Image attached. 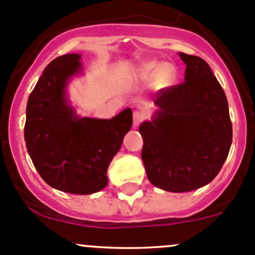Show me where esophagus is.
<instances>
[{
  "label": "esophagus",
  "mask_w": 255,
  "mask_h": 255,
  "mask_svg": "<svg viewBox=\"0 0 255 255\" xmlns=\"http://www.w3.org/2000/svg\"><path fill=\"white\" fill-rule=\"evenodd\" d=\"M144 118H145L144 112L135 111L134 113H133V126H134V127H138V126L143 122Z\"/></svg>",
  "instance_id": "esophagus-1"
}]
</instances>
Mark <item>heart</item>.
Instances as JSON below:
<instances>
[{"mask_svg": "<svg viewBox=\"0 0 255 255\" xmlns=\"http://www.w3.org/2000/svg\"><path fill=\"white\" fill-rule=\"evenodd\" d=\"M177 76V70L173 64H161L156 60L144 63L139 69V78L143 81H151L158 87H168L173 85Z\"/></svg>", "mask_w": 255, "mask_h": 255, "instance_id": "obj_1", "label": "heart"}]
</instances>
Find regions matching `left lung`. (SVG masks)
Returning <instances> with one entry per match:
<instances>
[{"label": "left lung", "instance_id": "1", "mask_svg": "<svg viewBox=\"0 0 255 255\" xmlns=\"http://www.w3.org/2000/svg\"><path fill=\"white\" fill-rule=\"evenodd\" d=\"M179 55L186 64L185 81L158 92L159 110L139 127L148 180L170 192L212 181L232 144L227 97L210 65L200 56Z\"/></svg>", "mask_w": 255, "mask_h": 255}]
</instances>
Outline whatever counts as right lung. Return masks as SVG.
Wrapping results in <instances>:
<instances>
[{
    "instance_id": "obj_1",
    "label": "right lung",
    "mask_w": 255,
    "mask_h": 255,
    "mask_svg": "<svg viewBox=\"0 0 255 255\" xmlns=\"http://www.w3.org/2000/svg\"><path fill=\"white\" fill-rule=\"evenodd\" d=\"M80 54L48 64L29 95L24 140L42 179L69 194L90 195L107 186V169L133 123L132 110L111 120L79 117L66 99V85L82 70Z\"/></svg>"
}]
</instances>
